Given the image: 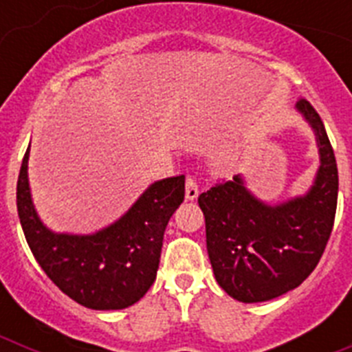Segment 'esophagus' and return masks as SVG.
<instances>
[{
  "label": "esophagus",
  "mask_w": 352,
  "mask_h": 352,
  "mask_svg": "<svg viewBox=\"0 0 352 352\" xmlns=\"http://www.w3.org/2000/svg\"><path fill=\"white\" fill-rule=\"evenodd\" d=\"M199 195V186L194 178L186 179V188H185V197L186 201H195Z\"/></svg>",
  "instance_id": "esophagus-1"
}]
</instances>
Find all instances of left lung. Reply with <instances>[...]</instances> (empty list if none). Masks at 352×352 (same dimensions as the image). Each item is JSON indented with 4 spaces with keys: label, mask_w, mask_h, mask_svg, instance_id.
Segmentation results:
<instances>
[{
    "label": "left lung",
    "mask_w": 352,
    "mask_h": 352,
    "mask_svg": "<svg viewBox=\"0 0 352 352\" xmlns=\"http://www.w3.org/2000/svg\"><path fill=\"white\" fill-rule=\"evenodd\" d=\"M296 111L314 132L319 153L309 190L268 203L236 174L232 182L199 195L214 278L243 303L268 301L296 289L317 266L333 229L338 195L333 148L316 109L300 100Z\"/></svg>",
    "instance_id": "left-lung-1"
}]
</instances>
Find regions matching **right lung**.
<instances>
[{
    "mask_svg": "<svg viewBox=\"0 0 352 352\" xmlns=\"http://www.w3.org/2000/svg\"><path fill=\"white\" fill-rule=\"evenodd\" d=\"M28 160L30 148L17 179V211L40 268L86 309L121 310L138 303L157 278L164 232L185 199V176L153 182L113 223L74 234L52 231L40 219Z\"/></svg>",
    "mask_w": 352,
    "mask_h": 352,
    "instance_id": "1",
    "label": "right lung"
}]
</instances>
